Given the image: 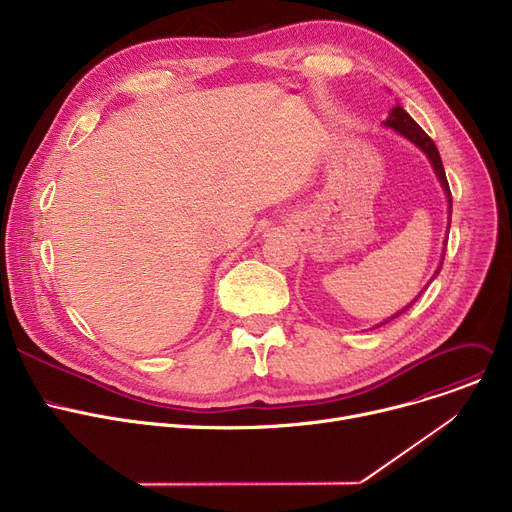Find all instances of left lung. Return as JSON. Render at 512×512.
Here are the masks:
<instances>
[{
    "label": "left lung",
    "instance_id": "8db88e82",
    "mask_svg": "<svg viewBox=\"0 0 512 512\" xmlns=\"http://www.w3.org/2000/svg\"><path fill=\"white\" fill-rule=\"evenodd\" d=\"M383 125L395 129L397 133H401L405 140H410L412 144H416V146L428 156V160H430V164H432V168H434V173H436V177H438L442 189H445V195H447V201H449V218H451V214H453V197H451V189H449V183H447L445 166H442L440 154H438L434 142L428 138V133H426L410 115H407V113L403 111V107H399V105L391 109V113H389V117H387V121H385ZM449 228H451V222H449ZM442 261H445V253H442ZM442 261H440V265H438V269H436V274H438L440 267H442ZM436 274H434V278H436ZM418 296H420V294H418ZM414 302H416V300H414ZM410 306H412V304H407L401 313H405L407 309H410ZM401 313H397L395 317H399ZM395 317H391V319H395Z\"/></svg>",
    "mask_w": 512,
    "mask_h": 512
}]
</instances>
